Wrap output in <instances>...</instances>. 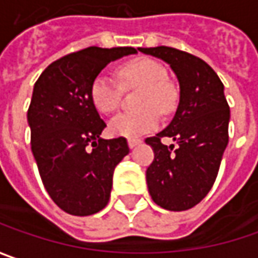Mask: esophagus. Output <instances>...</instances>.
<instances>
[{
    "label": "esophagus",
    "instance_id": "obj_1",
    "mask_svg": "<svg viewBox=\"0 0 258 258\" xmlns=\"http://www.w3.org/2000/svg\"><path fill=\"white\" fill-rule=\"evenodd\" d=\"M139 144H141L140 139H130V140H128L130 149H134V147H137Z\"/></svg>",
    "mask_w": 258,
    "mask_h": 258
}]
</instances>
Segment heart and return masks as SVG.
<instances>
[{"label":"heart","mask_w":258,"mask_h":258,"mask_svg":"<svg viewBox=\"0 0 258 258\" xmlns=\"http://www.w3.org/2000/svg\"><path fill=\"white\" fill-rule=\"evenodd\" d=\"M117 75L124 88H140L134 112L119 114L109 122L114 136L136 139L150 133L159 125V112H172L177 102V91L166 76L162 63L150 57H136L119 64ZM121 86L105 75H98L89 88L94 107L102 114L115 112L121 102Z\"/></svg>","instance_id":"heart-1"}]
</instances>
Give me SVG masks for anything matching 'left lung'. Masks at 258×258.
<instances>
[{
    "label": "left lung",
    "mask_w": 258,
    "mask_h": 258,
    "mask_svg": "<svg viewBox=\"0 0 258 258\" xmlns=\"http://www.w3.org/2000/svg\"><path fill=\"white\" fill-rule=\"evenodd\" d=\"M170 64L177 76L180 98L173 119L146 143L154 160L146 170L149 194L167 211H186L198 205L214 185L228 144L230 107L224 85L215 71L190 53L167 46L140 47ZM163 137L176 141L164 146Z\"/></svg>",
    "instance_id": "1"
}]
</instances>
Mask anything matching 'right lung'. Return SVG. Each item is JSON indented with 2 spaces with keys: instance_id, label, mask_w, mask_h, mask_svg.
I'll return each mask as SVG.
<instances>
[{
  "instance_id": "obj_1",
  "label": "right lung",
  "mask_w": 258,
  "mask_h": 258,
  "mask_svg": "<svg viewBox=\"0 0 258 258\" xmlns=\"http://www.w3.org/2000/svg\"><path fill=\"white\" fill-rule=\"evenodd\" d=\"M134 53V47L96 46L73 51L50 63L34 84L27 111L31 151L47 194L71 215L107 207L114 169L130 153L124 137H99L107 124L89 88L108 63Z\"/></svg>"
}]
</instances>
